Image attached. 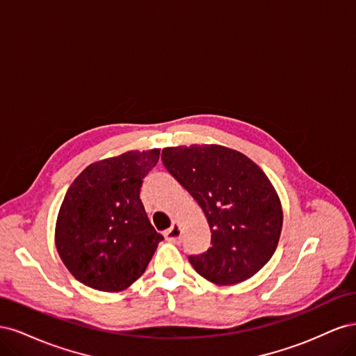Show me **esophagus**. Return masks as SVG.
Instances as JSON below:
<instances>
[{
	"instance_id": "34e87169",
	"label": "esophagus",
	"mask_w": 356,
	"mask_h": 356,
	"mask_svg": "<svg viewBox=\"0 0 356 356\" xmlns=\"http://www.w3.org/2000/svg\"><path fill=\"white\" fill-rule=\"evenodd\" d=\"M165 238H166V241H169L172 243H179V241H181V229H179V225L178 224H172V227L165 232Z\"/></svg>"
}]
</instances>
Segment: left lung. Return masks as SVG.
I'll return each mask as SVG.
<instances>
[{
	"label": "left lung",
	"instance_id": "left-lung-1",
	"mask_svg": "<svg viewBox=\"0 0 356 356\" xmlns=\"http://www.w3.org/2000/svg\"><path fill=\"white\" fill-rule=\"evenodd\" d=\"M161 160L202 208L212 246L190 257L195 270L217 285L252 277L270 260L281 238L284 212L261 168L229 147H168Z\"/></svg>",
	"mask_w": 356,
	"mask_h": 356
}]
</instances>
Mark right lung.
<instances>
[{"mask_svg": "<svg viewBox=\"0 0 356 356\" xmlns=\"http://www.w3.org/2000/svg\"><path fill=\"white\" fill-rule=\"evenodd\" d=\"M160 149H131L89 165L60 204L55 243L70 273L93 289L118 293L145 272L163 236L139 199Z\"/></svg>", "mask_w": 356, "mask_h": 356, "instance_id": "right-lung-1", "label": "right lung"}]
</instances>
